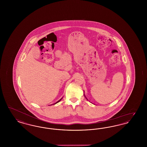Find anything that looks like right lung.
<instances>
[{"instance_id":"obj_1","label":"right lung","mask_w":147,"mask_h":147,"mask_svg":"<svg viewBox=\"0 0 147 147\" xmlns=\"http://www.w3.org/2000/svg\"><path fill=\"white\" fill-rule=\"evenodd\" d=\"M62 98H61V99H60V100H58V101H57V102H56V103H55V104H57V103H58V102H59V101H61V100H62Z\"/></svg>"}]
</instances>
